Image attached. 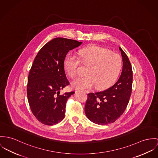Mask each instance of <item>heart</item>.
Listing matches in <instances>:
<instances>
[{
  "label": "heart",
  "mask_w": 158,
  "mask_h": 158,
  "mask_svg": "<svg viewBox=\"0 0 158 158\" xmlns=\"http://www.w3.org/2000/svg\"><path fill=\"white\" fill-rule=\"evenodd\" d=\"M79 58L69 54L64 62V70L67 76L75 77L81 62L88 66L84 77L74 79L72 85L76 89H90L96 85L103 89L113 84L122 69V57L117 53L97 46L82 49L79 52Z\"/></svg>",
  "instance_id": "obj_1"
}]
</instances>
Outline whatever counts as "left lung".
<instances>
[{"label":"left lung","mask_w":158,"mask_h":158,"mask_svg":"<svg viewBox=\"0 0 158 158\" xmlns=\"http://www.w3.org/2000/svg\"><path fill=\"white\" fill-rule=\"evenodd\" d=\"M123 69L118 81L108 89L88 94L85 105L87 118L94 123L106 125L115 122L124 112L132 93L133 73L127 55L119 48Z\"/></svg>","instance_id":"8db88e82"}]
</instances>
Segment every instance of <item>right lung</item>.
Segmentation results:
<instances>
[{"label":"right lung","instance_id":"add662e5","mask_svg":"<svg viewBox=\"0 0 158 158\" xmlns=\"http://www.w3.org/2000/svg\"><path fill=\"white\" fill-rule=\"evenodd\" d=\"M82 43L55 38L40 50L34 59L28 76L27 96L32 114L44 124H56L65 117L67 100L74 92L60 94L70 84L64 62L67 53Z\"/></svg>","mask_w":158,"mask_h":158}]
</instances>
